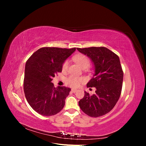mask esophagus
Here are the masks:
<instances>
[{"mask_svg":"<svg viewBox=\"0 0 146 146\" xmlns=\"http://www.w3.org/2000/svg\"><path fill=\"white\" fill-rule=\"evenodd\" d=\"M71 91H72V92H76L77 91V90H76V89H73V88H72V89L71 90Z\"/></svg>","mask_w":146,"mask_h":146,"instance_id":"1","label":"esophagus"}]
</instances>
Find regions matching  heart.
Here are the masks:
<instances>
[{
  "mask_svg": "<svg viewBox=\"0 0 146 146\" xmlns=\"http://www.w3.org/2000/svg\"><path fill=\"white\" fill-rule=\"evenodd\" d=\"M74 60L76 61V62L80 65L83 69H86L90 65V60L89 58H88V57L85 55H83V54L77 55L74 56ZM69 66V61L68 60H66L62 64L63 71V72L67 71L68 70ZM66 82L68 85L74 88H77L80 86V83L84 82V79L81 77H77L70 76L67 78Z\"/></svg>",
  "mask_w": 146,
  "mask_h": 146,
  "instance_id": "obj_1",
  "label": "heart"
}]
</instances>
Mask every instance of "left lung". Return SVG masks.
<instances>
[{"instance_id": "8db88e82", "label": "left lung", "mask_w": 146, "mask_h": 146, "mask_svg": "<svg viewBox=\"0 0 146 146\" xmlns=\"http://www.w3.org/2000/svg\"><path fill=\"white\" fill-rule=\"evenodd\" d=\"M91 59L95 74L87 87L96 88L94 94L85 91L79 107L87 115L98 117L109 113L116 105L121 94L123 72L119 56L104 47L77 48Z\"/></svg>"}]
</instances>
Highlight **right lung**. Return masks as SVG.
<instances>
[{"instance_id": "obj_1", "label": "right lung", "mask_w": 146, "mask_h": 146, "mask_svg": "<svg viewBox=\"0 0 146 146\" xmlns=\"http://www.w3.org/2000/svg\"><path fill=\"white\" fill-rule=\"evenodd\" d=\"M76 50V47H42L34 52L26 62L25 96L30 107L41 115H55L63 108L70 88H55L52 81L55 74L61 72L66 59Z\"/></svg>"}]
</instances>
